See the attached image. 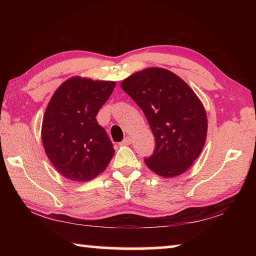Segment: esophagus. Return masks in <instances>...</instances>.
Instances as JSON below:
<instances>
[{
  "label": "esophagus",
  "mask_w": 256,
  "mask_h": 256,
  "mask_svg": "<svg viewBox=\"0 0 256 256\" xmlns=\"http://www.w3.org/2000/svg\"><path fill=\"white\" fill-rule=\"evenodd\" d=\"M131 142H132V138L130 136H126V138H124V140L122 142H120V144L128 146V144H131Z\"/></svg>",
  "instance_id": "obj_1"
}]
</instances>
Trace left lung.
Here are the masks:
<instances>
[{"instance_id":"1","label":"left lung","mask_w":256,"mask_h":256,"mask_svg":"<svg viewBox=\"0 0 256 256\" xmlns=\"http://www.w3.org/2000/svg\"><path fill=\"white\" fill-rule=\"evenodd\" d=\"M120 86L141 108L154 133V154L144 158L162 177L183 174L200 156L208 120L200 99L186 82L162 68H150L125 79Z\"/></svg>"}]
</instances>
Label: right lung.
I'll use <instances>...</instances> for the list:
<instances>
[{
  "instance_id": "add662e5",
  "label": "right lung",
  "mask_w": 256,
  "mask_h": 256,
  "mask_svg": "<svg viewBox=\"0 0 256 256\" xmlns=\"http://www.w3.org/2000/svg\"><path fill=\"white\" fill-rule=\"evenodd\" d=\"M115 84L76 76L63 82L52 97L42 120V140L47 157L66 178L92 180L114 156L110 138L96 116Z\"/></svg>"
}]
</instances>
